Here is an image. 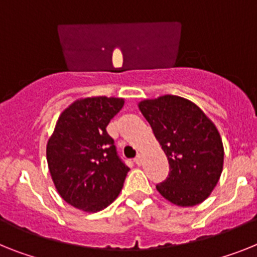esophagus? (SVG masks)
Segmentation results:
<instances>
[{
	"instance_id": "1",
	"label": "esophagus",
	"mask_w": 257,
	"mask_h": 257,
	"mask_svg": "<svg viewBox=\"0 0 257 257\" xmlns=\"http://www.w3.org/2000/svg\"><path fill=\"white\" fill-rule=\"evenodd\" d=\"M135 163H136V165H141V163H142V157H141V155H137V157H136V158H135Z\"/></svg>"
}]
</instances>
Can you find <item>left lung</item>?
Returning a JSON list of instances; mask_svg holds the SVG:
<instances>
[{"instance_id":"8db88e82","label":"left lung","mask_w":257,"mask_h":257,"mask_svg":"<svg viewBox=\"0 0 257 257\" xmlns=\"http://www.w3.org/2000/svg\"><path fill=\"white\" fill-rule=\"evenodd\" d=\"M170 165L169 176L157 189L179 206L202 202L214 189L223 167L218 131L191 100L176 95L146 99L139 104Z\"/></svg>"}]
</instances>
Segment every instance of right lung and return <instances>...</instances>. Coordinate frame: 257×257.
<instances>
[{"label":"right lung","instance_id":"obj_1","mask_svg":"<svg viewBox=\"0 0 257 257\" xmlns=\"http://www.w3.org/2000/svg\"><path fill=\"white\" fill-rule=\"evenodd\" d=\"M122 105L121 98L75 100L60 115L47 144L56 189L83 212H99L115 201L129 171L105 129Z\"/></svg>","mask_w":257,"mask_h":257}]
</instances>
